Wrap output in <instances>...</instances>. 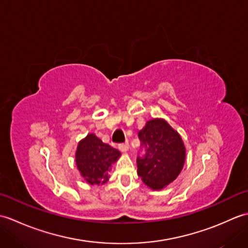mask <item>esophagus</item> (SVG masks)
I'll list each match as a JSON object with an SVG mask.
<instances>
[{
	"label": "esophagus",
	"mask_w": 248,
	"mask_h": 248,
	"mask_svg": "<svg viewBox=\"0 0 248 248\" xmlns=\"http://www.w3.org/2000/svg\"><path fill=\"white\" fill-rule=\"evenodd\" d=\"M119 149L123 151V152H127L129 150V144L128 141H125V143H123V144H119Z\"/></svg>",
	"instance_id": "1"
}]
</instances>
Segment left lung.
Returning <instances> with one entry per match:
<instances>
[{"label":"left lung","mask_w":248,"mask_h":248,"mask_svg":"<svg viewBox=\"0 0 248 248\" xmlns=\"http://www.w3.org/2000/svg\"><path fill=\"white\" fill-rule=\"evenodd\" d=\"M145 155L138 156V175L151 189H162L181 172L186 161V147L176 130L164 119L147 121L139 132Z\"/></svg>","instance_id":"obj_1"}]
</instances>
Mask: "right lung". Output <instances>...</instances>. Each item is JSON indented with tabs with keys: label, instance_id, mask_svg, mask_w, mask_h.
<instances>
[{
	"label": "right lung",
	"instance_id": "1",
	"mask_svg": "<svg viewBox=\"0 0 248 248\" xmlns=\"http://www.w3.org/2000/svg\"><path fill=\"white\" fill-rule=\"evenodd\" d=\"M120 152L105 144L93 133L78 141L76 152V164L87 183L104 184L108 180V171L119 159Z\"/></svg>",
	"mask_w": 248,
	"mask_h": 248
}]
</instances>
